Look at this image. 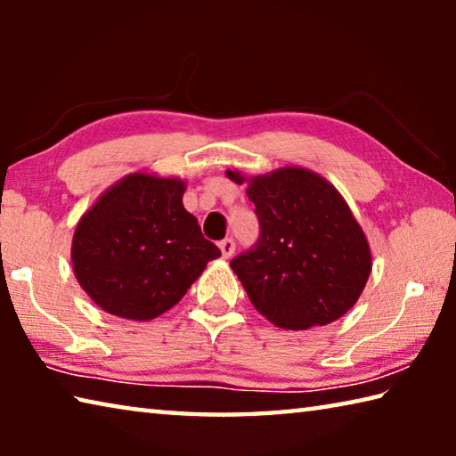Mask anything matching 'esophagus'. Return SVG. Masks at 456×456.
I'll list each match as a JSON object with an SVG mask.
<instances>
[{"instance_id":"1","label":"esophagus","mask_w":456,"mask_h":456,"mask_svg":"<svg viewBox=\"0 0 456 456\" xmlns=\"http://www.w3.org/2000/svg\"><path fill=\"white\" fill-rule=\"evenodd\" d=\"M219 249H221V256L229 259L235 253V241L233 239H223V241L219 243Z\"/></svg>"}]
</instances>
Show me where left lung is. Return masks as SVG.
I'll return each instance as SVG.
<instances>
[{"label":"left lung","instance_id":"1","mask_svg":"<svg viewBox=\"0 0 456 456\" xmlns=\"http://www.w3.org/2000/svg\"><path fill=\"white\" fill-rule=\"evenodd\" d=\"M225 175L247 183L261 225L256 249L231 261L256 310L283 330L326 326L350 312L372 272V253L334 184L304 167Z\"/></svg>","mask_w":456,"mask_h":456}]
</instances>
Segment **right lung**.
<instances>
[{
	"mask_svg": "<svg viewBox=\"0 0 456 456\" xmlns=\"http://www.w3.org/2000/svg\"><path fill=\"white\" fill-rule=\"evenodd\" d=\"M187 183L136 171L108 187L72 237L80 288L104 312L149 322L171 310L221 257L183 207Z\"/></svg>",
	"mask_w": 456,
	"mask_h": 456,
	"instance_id": "right-lung-1",
	"label": "right lung"
}]
</instances>
